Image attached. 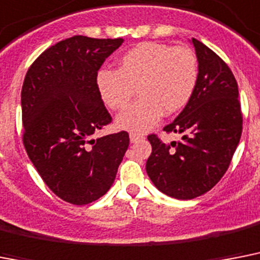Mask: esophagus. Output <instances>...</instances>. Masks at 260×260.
<instances>
[{
	"label": "esophagus",
	"instance_id": "1",
	"mask_svg": "<svg viewBox=\"0 0 260 260\" xmlns=\"http://www.w3.org/2000/svg\"><path fill=\"white\" fill-rule=\"evenodd\" d=\"M143 139H144V137L141 136V135H137V134H131L129 135L131 143H137V141H141Z\"/></svg>",
	"mask_w": 260,
	"mask_h": 260
}]
</instances>
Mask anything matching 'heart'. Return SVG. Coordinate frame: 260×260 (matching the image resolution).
Listing matches in <instances>:
<instances>
[{"label": "heart", "mask_w": 260, "mask_h": 260, "mask_svg": "<svg viewBox=\"0 0 260 260\" xmlns=\"http://www.w3.org/2000/svg\"><path fill=\"white\" fill-rule=\"evenodd\" d=\"M198 80V61L189 48L145 41L129 49L119 61V71L101 69L96 85L107 107L124 109L116 125L135 134L149 131L160 117L174 115L187 105Z\"/></svg>", "instance_id": "1"}]
</instances>
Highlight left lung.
<instances>
[{"label":"left lung","mask_w":260,"mask_h":260,"mask_svg":"<svg viewBox=\"0 0 260 260\" xmlns=\"http://www.w3.org/2000/svg\"><path fill=\"white\" fill-rule=\"evenodd\" d=\"M198 58V80L191 99L166 132L183 134L163 143L148 136L152 153L145 170L159 191L180 200L210 191L225 174L242 135L239 90L233 72L218 54L189 40Z\"/></svg>","instance_id":"obj_1"}]
</instances>
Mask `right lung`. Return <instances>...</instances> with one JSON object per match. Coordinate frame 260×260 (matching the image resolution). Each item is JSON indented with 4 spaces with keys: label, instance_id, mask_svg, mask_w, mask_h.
<instances>
[{
    "label": "right lung",
    "instance_id": "1",
    "mask_svg": "<svg viewBox=\"0 0 260 260\" xmlns=\"http://www.w3.org/2000/svg\"><path fill=\"white\" fill-rule=\"evenodd\" d=\"M123 42L73 36L40 54L25 76V149L46 185L68 203L82 206L105 195L129 145L124 131L92 139L112 120L97 72Z\"/></svg>",
    "mask_w": 260,
    "mask_h": 260
}]
</instances>
